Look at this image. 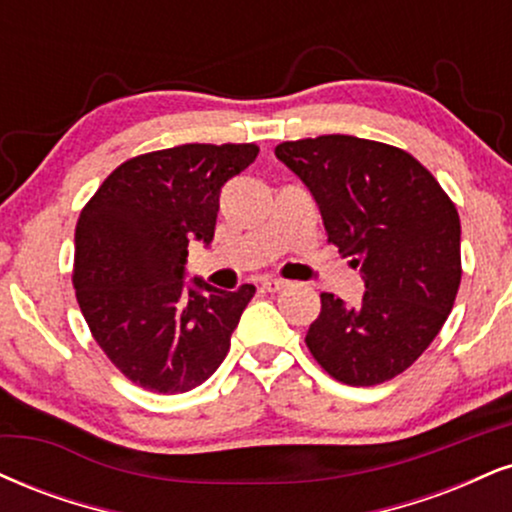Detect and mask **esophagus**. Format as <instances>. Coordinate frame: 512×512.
<instances>
[{
    "label": "esophagus",
    "instance_id": "obj_1",
    "mask_svg": "<svg viewBox=\"0 0 512 512\" xmlns=\"http://www.w3.org/2000/svg\"><path fill=\"white\" fill-rule=\"evenodd\" d=\"M262 288H264V291H269V293H279V291H283V288H286V281L272 279V276H267V279H262Z\"/></svg>",
    "mask_w": 512,
    "mask_h": 512
}]
</instances>
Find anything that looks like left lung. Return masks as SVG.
Masks as SVG:
<instances>
[{
	"instance_id": "8db88e82",
	"label": "left lung",
	"mask_w": 512,
	"mask_h": 512,
	"mask_svg": "<svg viewBox=\"0 0 512 512\" xmlns=\"http://www.w3.org/2000/svg\"><path fill=\"white\" fill-rule=\"evenodd\" d=\"M322 214L324 231L360 269L348 307L322 293L305 343L331 377L374 386L405 372L441 331L460 286V217L439 181L408 152L319 135L276 147Z\"/></svg>"
}]
</instances>
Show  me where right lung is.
<instances>
[{
	"instance_id": "1",
	"label": "right lung",
	"mask_w": 512,
	"mask_h": 512,
	"mask_svg": "<svg viewBox=\"0 0 512 512\" xmlns=\"http://www.w3.org/2000/svg\"><path fill=\"white\" fill-rule=\"evenodd\" d=\"M257 145H178L123 162L80 212L73 286L97 346L135 386L186 393L217 372L255 286L186 281L209 248L219 195Z\"/></svg>"
}]
</instances>
